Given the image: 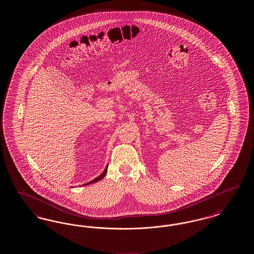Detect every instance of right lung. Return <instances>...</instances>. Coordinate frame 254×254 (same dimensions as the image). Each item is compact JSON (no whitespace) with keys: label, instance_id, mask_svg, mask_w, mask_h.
Here are the masks:
<instances>
[{"label":"right lung","instance_id":"1","mask_svg":"<svg viewBox=\"0 0 254 254\" xmlns=\"http://www.w3.org/2000/svg\"><path fill=\"white\" fill-rule=\"evenodd\" d=\"M107 172H108V166L106 167V169L105 170L102 172V174L101 175H99L97 178L95 179H93L92 181L88 182V183H86V184H84L83 186H87V185H89V184H93V183H96V182L100 181V180H102L105 176H106V174H107Z\"/></svg>","mask_w":254,"mask_h":254}]
</instances>
